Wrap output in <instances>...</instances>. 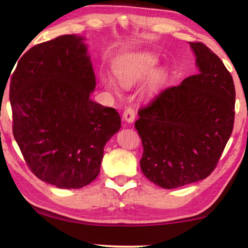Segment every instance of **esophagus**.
<instances>
[{"label": "esophagus", "instance_id": "34e87169", "mask_svg": "<svg viewBox=\"0 0 248 248\" xmlns=\"http://www.w3.org/2000/svg\"><path fill=\"white\" fill-rule=\"evenodd\" d=\"M123 118H124V120L125 121V123H128V124L134 123L135 118H136L135 110L132 109L131 107L125 108V110L124 111V116H123Z\"/></svg>", "mask_w": 248, "mask_h": 248}]
</instances>
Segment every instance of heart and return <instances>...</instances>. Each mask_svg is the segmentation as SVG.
<instances>
[{"label":"heart","mask_w":248,"mask_h":248,"mask_svg":"<svg viewBox=\"0 0 248 248\" xmlns=\"http://www.w3.org/2000/svg\"><path fill=\"white\" fill-rule=\"evenodd\" d=\"M158 62L157 59L152 57V56H142L140 58L134 59V61L127 62L120 67H118L114 72L118 82L123 88L129 89L131 86L139 83L147 81L155 74L156 68H157ZM155 76V75H154ZM165 73L157 72L152 78L151 90L158 89L160 85L165 82ZM107 84L110 89L116 91V85L112 81H107Z\"/></svg>","instance_id":"b5f03b06"}]
</instances>
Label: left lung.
Listing matches in <instances>:
<instances>
[{
  "label": "left lung",
  "instance_id": "obj_1",
  "mask_svg": "<svg viewBox=\"0 0 248 248\" xmlns=\"http://www.w3.org/2000/svg\"><path fill=\"white\" fill-rule=\"evenodd\" d=\"M190 46L198 74L162 91L138 110L135 123L144 147L141 172L164 189L210 175L233 128L236 93L232 75L204 44Z\"/></svg>",
  "mask_w": 248,
  "mask_h": 248
}]
</instances>
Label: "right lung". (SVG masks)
Instances as JSON below:
<instances>
[{"mask_svg":"<svg viewBox=\"0 0 248 248\" xmlns=\"http://www.w3.org/2000/svg\"><path fill=\"white\" fill-rule=\"evenodd\" d=\"M83 40L65 34L36 45L21 56L10 83L23 158L38 179L59 189L95 180L104 146L121 127L116 109L90 99L95 75Z\"/></svg>","mask_w":248,"mask_h":248,"instance_id":"1","label":"right lung"}]
</instances>
